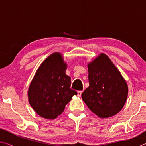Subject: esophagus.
Here are the masks:
<instances>
[{
    "instance_id": "34e87169",
    "label": "esophagus",
    "mask_w": 146,
    "mask_h": 146,
    "mask_svg": "<svg viewBox=\"0 0 146 146\" xmlns=\"http://www.w3.org/2000/svg\"><path fill=\"white\" fill-rule=\"evenodd\" d=\"M82 91H77V95L78 96V97H80L81 95H82Z\"/></svg>"
}]
</instances>
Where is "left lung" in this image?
Listing matches in <instances>:
<instances>
[{"label": "left lung", "mask_w": 146, "mask_h": 146, "mask_svg": "<svg viewBox=\"0 0 146 146\" xmlns=\"http://www.w3.org/2000/svg\"><path fill=\"white\" fill-rule=\"evenodd\" d=\"M90 86L82 94L89 109L98 117H111L120 111L126 101L128 87L110 58L101 53L88 64Z\"/></svg>", "instance_id": "left-lung-1"}]
</instances>
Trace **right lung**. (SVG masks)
Here are the masks:
<instances>
[{
    "mask_svg": "<svg viewBox=\"0 0 146 146\" xmlns=\"http://www.w3.org/2000/svg\"><path fill=\"white\" fill-rule=\"evenodd\" d=\"M67 64L60 53L49 56L36 71L29 86V104L37 114L55 119L77 92L70 88L71 78L66 74Z\"/></svg>",
    "mask_w": 146,
    "mask_h": 146,
    "instance_id": "obj_1",
    "label": "right lung"
}]
</instances>
